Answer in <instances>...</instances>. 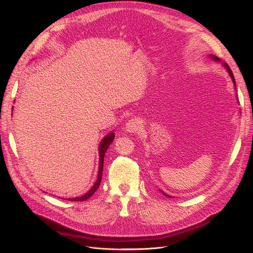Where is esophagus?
<instances>
[{
	"label": "esophagus",
	"instance_id": "34e87169",
	"mask_svg": "<svg viewBox=\"0 0 253 253\" xmlns=\"http://www.w3.org/2000/svg\"><path fill=\"white\" fill-rule=\"evenodd\" d=\"M141 126H142L141 122H139L138 120L130 119L126 125V131H128L130 133H133V132H136V131L141 129Z\"/></svg>",
	"mask_w": 253,
	"mask_h": 253
}]
</instances>
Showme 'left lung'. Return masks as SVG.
Instances as JSON below:
<instances>
[{
  "mask_svg": "<svg viewBox=\"0 0 253 253\" xmlns=\"http://www.w3.org/2000/svg\"><path fill=\"white\" fill-rule=\"evenodd\" d=\"M210 56V58L212 59V60H214V61H216V62H219V63H222V65L224 66V68L226 69V71L228 72V74H229V76L231 77V79H232V82H233V84H234V88H235V90H236V84H235V79H234V76H233V73H232V71H231V69H230V67L228 66V64L227 63H225V62H222L221 61V59H219L218 57H216L215 55H209ZM160 192H162L166 197H168V198H173L172 196H170V195H168V194H166L165 192H163V191H161L160 190Z\"/></svg>",
  "mask_w": 253,
  "mask_h": 253,
  "instance_id": "8db88e82",
  "label": "left lung"
}]
</instances>
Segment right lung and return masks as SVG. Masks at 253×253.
<instances>
[{
	"label": "right lung",
	"mask_w": 253,
	"mask_h": 253,
	"mask_svg": "<svg viewBox=\"0 0 253 253\" xmlns=\"http://www.w3.org/2000/svg\"><path fill=\"white\" fill-rule=\"evenodd\" d=\"M115 132L114 131H110L108 132L105 136H103V138L101 139V142L99 143V146H98V154H99V166H98V174H97V179L94 183V185L91 187V189L85 193L84 195L80 196V197H77V198H70V199H67V200H70V201H85L87 200L88 198H90L91 196L96 192V190L98 189L100 183H101V178H102V170H103V160H104V155H105V152L107 151L108 147L110 146V144L114 142L115 139Z\"/></svg>",
	"instance_id": "add662e5"
}]
</instances>
